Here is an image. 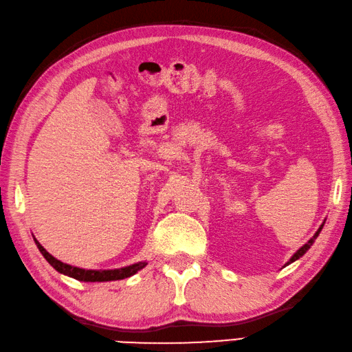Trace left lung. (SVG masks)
<instances>
[{
	"label": "left lung",
	"instance_id": "obj_1",
	"mask_svg": "<svg viewBox=\"0 0 352 352\" xmlns=\"http://www.w3.org/2000/svg\"><path fill=\"white\" fill-rule=\"evenodd\" d=\"M324 223H325V221H324ZM324 223H322L320 226H319V229H318V231H316V234H314L313 236H311V239L310 240H308L307 243H305V245L302 246V248H299L298 250H296V252L295 254H293V256L290 258V260L289 261H287V264H285V266H289V264L290 263H293V261H296V260H299V258L300 256H302L305 252H307V250L308 249H310L311 246H313V243H314V240H316L318 239V235L320 234V231H322V228H324Z\"/></svg>",
	"mask_w": 352,
	"mask_h": 352
}]
</instances>
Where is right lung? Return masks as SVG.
Here are the masks:
<instances>
[{
  "label": "right lung",
  "mask_w": 352,
  "mask_h": 352,
  "mask_svg": "<svg viewBox=\"0 0 352 352\" xmlns=\"http://www.w3.org/2000/svg\"><path fill=\"white\" fill-rule=\"evenodd\" d=\"M36 246L41 250V254L44 255L45 260L52 264V266L59 272L62 275H67L77 279V281H85V283H106V281H118V279H124L135 275L136 272L141 270L142 267L147 266L146 261H140L131 264V266L120 267V269H109V270H88V269H80L76 266H69L67 263H62L54 258L52 254H48L45 248L41 245V243L34 239Z\"/></svg>",
  "instance_id": "obj_1"
}]
</instances>
